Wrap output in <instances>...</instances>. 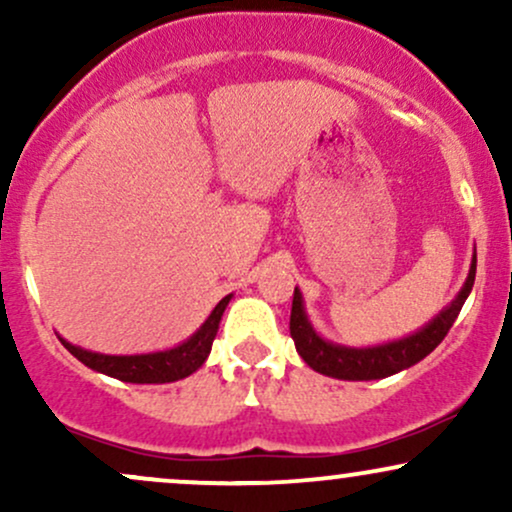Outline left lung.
<instances>
[{"mask_svg": "<svg viewBox=\"0 0 512 512\" xmlns=\"http://www.w3.org/2000/svg\"><path fill=\"white\" fill-rule=\"evenodd\" d=\"M474 276H477V255L472 260V269H469L467 281H464L462 291L448 308L440 313L436 320L428 322L421 332L411 334L407 339L399 342L373 346V349H346V346H337L325 342L313 332L308 317H305L303 301L298 289L293 291V305H291V337L296 342V351L308 363L310 368L322 375L339 380H378L395 375L399 370L414 366L421 358L431 354L436 346L443 342L445 334L450 332L452 322L460 315L464 301H467L469 291L474 286Z\"/></svg>", "mask_w": 512, "mask_h": 512, "instance_id": "left-lung-1", "label": "left lung"}]
</instances>
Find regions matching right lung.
Returning <instances> with one entry per match:
<instances>
[{"instance_id":"right-lung-1","label":"right lung","mask_w":512,"mask_h":512,"mask_svg":"<svg viewBox=\"0 0 512 512\" xmlns=\"http://www.w3.org/2000/svg\"><path fill=\"white\" fill-rule=\"evenodd\" d=\"M228 301H231V296L221 298L219 305L211 310L207 322H204L187 342H182L180 346H175V349L170 351H158V354L144 356H105L79 349V346L64 342V339L62 344L64 349L79 358L84 366L98 370V373L110 375V378L125 380V383H173V380L187 378L190 373H195V370L207 361Z\"/></svg>"}]
</instances>
